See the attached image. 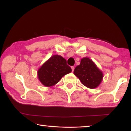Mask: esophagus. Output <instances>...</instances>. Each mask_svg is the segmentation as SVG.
I'll list each match as a JSON object with an SVG mask.
<instances>
[{"label": "esophagus", "mask_w": 131, "mask_h": 131, "mask_svg": "<svg viewBox=\"0 0 131 131\" xmlns=\"http://www.w3.org/2000/svg\"><path fill=\"white\" fill-rule=\"evenodd\" d=\"M71 68H72V72H73V71H74V66H72V67H71Z\"/></svg>", "instance_id": "34e87169"}]
</instances>
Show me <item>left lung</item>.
Listing matches in <instances>:
<instances>
[{
    "instance_id": "left-lung-1",
    "label": "left lung",
    "mask_w": 131,
    "mask_h": 131,
    "mask_svg": "<svg viewBox=\"0 0 131 131\" xmlns=\"http://www.w3.org/2000/svg\"><path fill=\"white\" fill-rule=\"evenodd\" d=\"M73 73L84 85L91 89L98 87L103 77L102 72L87 57L81 59L80 64L74 69Z\"/></svg>"
}]
</instances>
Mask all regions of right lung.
<instances>
[{"instance_id": "1", "label": "right lung", "mask_w": 131, "mask_h": 131, "mask_svg": "<svg viewBox=\"0 0 131 131\" xmlns=\"http://www.w3.org/2000/svg\"><path fill=\"white\" fill-rule=\"evenodd\" d=\"M72 72L66 59L61 55H54L46 61L37 70V77L46 87H52L57 84L62 77Z\"/></svg>"}]
</instances>
